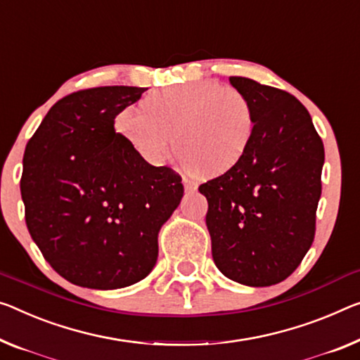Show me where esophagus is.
<instances>
[{"mask_svg": "<svg viewBox=\"0 0 360 360\" xmlns=\"http://www.w3.org/2000/svg\"><path fill=\"white\" fill-rule=\"evenodd\" d=\"M181 181H184V186H185V191H195L196 188H198V185L195 184V181L193 180H190V179H186V176H184V179H181Z\"/></svg>", "mask_w": 360, "mask_h": 360, "instance_id": "esophagus-1", "label": "esophagus"}]
</instances>
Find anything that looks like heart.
<instances>
[{
    "mask_svg": "<svg viewBox=\"0 0 360 360\" xmlns=\"http://www.w3.org/2000/svg\"><path fill=\"white\" fill-rule=\"evenodd\" d=\"M120 110L117 129L149 164L165 162L174 134L180 164L202 175H219L240 162L250 148L256 117L250 99L219 82L167 88Z\"/></svg>",
    "mask_w": 360,
    "mask_h": 360,
    "instance_id": "b5f03b06",
    "label": "heart"
}]
</instances>
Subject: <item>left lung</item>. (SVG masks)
<instances>
[{
	"label": "left lung",
	"mask_w": 360,
	"mask_h": 360,
	"mask_svg": "<svg viewBox=\"0 0 360 360\" xmlns=\"http://www.w3.org/2000/svg\"><path fill=\"white\" fill-rule=\"evenodd\" d=\"M230 84L250 99L256 129L240 162L199 193L217 269L236 283L270 286L295 272L314 241L323 143L288 91L246 77Z\"/></svg>",
	"instance_id": "obj_1"
}]
</instances>
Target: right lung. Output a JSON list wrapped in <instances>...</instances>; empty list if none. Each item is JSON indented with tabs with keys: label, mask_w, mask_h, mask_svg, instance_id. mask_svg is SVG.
Instances as JSON below:
<instances>
[{
	"label": "right lung",
	"mask_w": 360,
	"mask_h": 360,
	"mask_svg": "<svg viewBox=\"0 0 360 360\" xmlns=\"http://www.w3.org/2000/svg\"><path fill=\"white\" fill-rule=\"evenodd\" d=\"M148 88L98 86L54 104L27 143L20 195L43 257L70 283L117 290L148 276L158 235L184 196L114 129Z\"/></svg>",
	"instance_id": "add662e5"
}]
</instances>
